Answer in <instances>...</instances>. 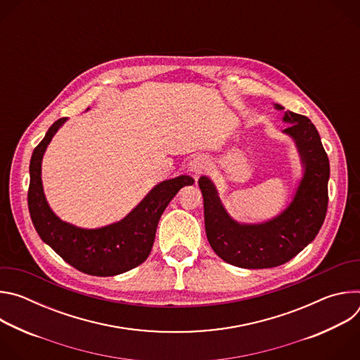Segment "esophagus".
Masks as SVG:
<instances>
[{"label":"esophagus","mask_w":360,"mask_h":360,"mask_svg":"<svg viewBox=\"0 0 360 360\" xmlns=\"http://www.w3.org/2000/svg\"><path fill=\"white\" fill-rule=\"evenodd\" d=\"M207 168H208V161H207V158H203V157H196L189 164V171L193 174L195 178L202 175L203 171Z\"/></svg>","instance_id":"34e87169"}]
</instances>
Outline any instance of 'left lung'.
Returning a JSON list of instances; mask_svg holds the SVG:
<instances>
[{
    "label": "left lung",
    "mask_w": 360,
    "mask_h": 360,
    "mask_svg": "<svg viewBox=\"0 0 360 360\" xmlns=\"http://www.w3.org/2000/svg\"><path fill=\"white\" fill-rule=\"evenodd\" d=\"M283 121L290 124L283 132L296 141L304 174L293 200L279 217L259 225L238 224L224 210L214 184L207 176L198 181L210 245L231 265L246 269L283 265L315 239L325 221L330 169L319 132L304 115L286 111Z\"/></svg>",
    "instance_id": "1"
}]
</instances>
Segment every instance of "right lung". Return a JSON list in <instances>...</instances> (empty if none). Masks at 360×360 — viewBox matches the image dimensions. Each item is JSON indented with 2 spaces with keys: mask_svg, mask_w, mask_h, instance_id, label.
Here are the masks:
<instances>
[{
  "mask_svg": "<svg viewBox=\"0 0 360 360\" xmlns=\"http://www.w3.org/2000/svg\"><path fill=\"white\" fill-rule=\"evenodd\" d=\"M65 121L61 118L51 125L32 152L28 188L32 224L39 238L75 269L94 276L124 274L145 262L155 240L161 215L178 191L192 185L193 179L181 175L161 182L122 221L104 228L82 229L63 222L46 203L41 182V161L46 145Z\"/></svg>",
  "mask_w": 360,
  "mask_h": 360,
  "instance_id": "1",
  "label": "right lung"
}]
</instances>
